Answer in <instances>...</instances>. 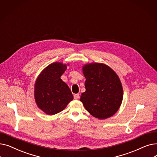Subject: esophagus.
Segmentation results:
<instances>
[{
  "label": "esophagus",
  "instance_id": "1",
  "mask_svg": "<svg viewBox=\"0 0 157 157\" xmlns=\"http://www.w3.org/2000/svg\"><path fill=\"white\" fill-rule=\"evenodd\" d=\"M79 98V94H74V99H75V100H78V98Z\"/></svg>",
  "mask_w": 157,
  "mask_h": 157
}]
</instances>
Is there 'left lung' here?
I'll return each mask as SVG.
<instances>
[{
	"mask_svg": "<svg viewBox=\"0 0 157 157\" xmlns=\"http://www.w3.org/2000/svg\"><path fill=\"white\" fill-rule=\"evenodd\" d=\"M82 69L86 78V91L81 94L80 101L93 117L100 120L110 118L118 111L123 100L118 76L102 63H86Z\"/></svg>",
	"mask_w": 157,
	"mask_h": 157,
	"instance_id": "obj_1",
	"label": "left lung"
}]
</instances>
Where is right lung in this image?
<instances>
[{
	"mask_svg": "<svg viewBox=\"0 0 157 157\" xmlns=\"http://www.w3.org/2000/svg\"><path fill=\"white\" fill-rule=\"evenodd\" d=\"M66 69L67 64L52 63L42 71L36 81L34 97L36 104L48 115L61 112L73 99L69 87L60 78Z\"/></svg>",
	"mask_w": 157,
	"mask_h": 157,
	"instance_id": "right-lung-1",
	"label": "right lung"
}]
</instances>
